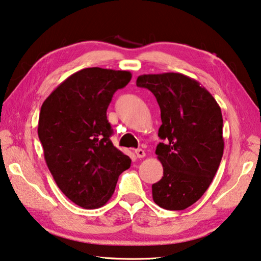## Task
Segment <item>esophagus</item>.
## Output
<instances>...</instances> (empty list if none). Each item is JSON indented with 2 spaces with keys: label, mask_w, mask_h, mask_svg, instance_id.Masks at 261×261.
<instances>
[{
  "label": "esophagus",
  "mask_w": 261,
  "mask_h": 261,
  "mask_svg": "<svg viewBox=\"0 0 261 261\" xmlns=\"http://www.w3.org/2000/svg\"><path fill=\"white\" fill-rule=\"evenodd\" d=\"M135 152H136V155H137L138 158H144L146 156L145 150L144 149H140V148H139V149H136Z\"/></svg>",
  "instance_id": "obj_1"
}]
</instances>
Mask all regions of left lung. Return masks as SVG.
Listing matches in <instances>:
<instances>
[{
	"mask_svg": "<svg viewBox=\"0 0 261 261\" xmlns=\"http://www.w3.org/2000/svg\"><path fill=\"white\" fill-rule=\"evenodd\" d=\"M137 86L150 90L161 109L156 147L163 177L152 199L167 211H183L201 198L221 164L224 139L221 107L197 80L182 73L142 74Z\"/></svg>",
	"mask_w": 261,
	"mask_h": 261,
	"instance_id": "8db88e82",
	"label": "left lung"
}]
</instances>
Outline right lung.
<instances>
[{"label": "right lung", "instance_id": "right-lung-1", "mask_svg": "<svg viewBox=\"0 0 261 261\" xmlns=\"http://www.w3.org/2000/svg\"><path fill=\"white\" fill-rule=\"evenodd\" d=\"M129 71L87 68L70 75L42 105L38 137L50 174L71 201L104 206L131 165L111 141L106 116L112 97L131 80Z\"/></svg>", "mask_w": 261, "mask_h": 261}]
</instances>
